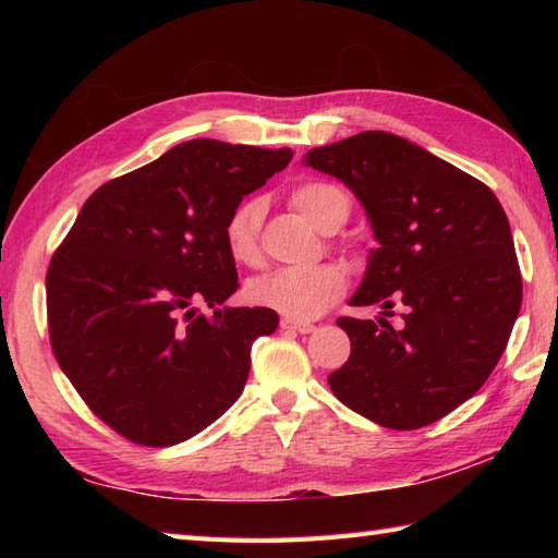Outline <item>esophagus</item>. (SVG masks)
Here are the masks:
<instances>
[{"label": "esophagus", "mask_w": 558, "mask_h": 558, "mask_svg": "<svg viewBox=\"0 0 558 558\" xmlns=\"http://www.w3.org/2000/svg\"><path fill=\"white\" fill-rule=\"evenodd\" d=\"M280 328L288 330V333H312L316 328L314 324H306V322H294V318H280Z\"/></svg>", "instance_id": "esophagus-1"}]
</instances>
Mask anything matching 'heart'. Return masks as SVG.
Masks as SVG:
<instances>
[{
    "label": "heart",
    "instance_id": "obj_1",
    "mask_svg": "<svg viewBox=\"0 0 558 558\" xmlns=\"http://www.w3.org/2000/svg\"><path fill=\"white\" fill-rule=\"evenodd\" d=\"M290 204L322 232L338 230L348 220L350 198L342 189L326 182H304L292 189ZM264 204L256 198L242 201L225 222V246L240 264L258 260V230ZM348 288L345 270L336 264L312 268H280L266 272L248 286V298L256 306L278 312L294 322H310L336 304Z\"/></svg>",
    "mask_w": 558,
    "mask_h": 558
}]
</instances>
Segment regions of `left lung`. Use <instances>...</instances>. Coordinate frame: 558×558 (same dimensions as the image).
<instances>
[{"mask_svg":"<svg viewBox=\"0 0 558 558\" xmlns=\"http://www.w3.org/2000/svg\"><path fill=\"white\" fill-rule=\"evenodd\" d=\"M306 168L345 184L374 230L336 398L388 429H420L472 398L501 360L523 302L511 225L487 184L412 141L362 132L312 148ZM403 322L387 324L392 306Z\"/></svg>","mask_w":558,"mask_h":558,"instance_id":"left-lung-1","label":"left lung"}]
</instances>
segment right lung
Instances as JSON below:
<instances>
[{
	"instance_id": "add662e5",
	"label": "right lung",
	"mask_w": 558,
	"mask_h": 558,
	"mask_svg": "<svg viewBox=\"0 0 558 558\" xmlns=\"http://www.w3.org/2000/svg\"><path fill=\"white\" fill-rule=\"evenodd\" d=\"M292 156L184 141L102 184L54 252V357L86 405L129 441H186L242 396L252 342L278 328V314L222 304L240 288L222 230Z\"/></svg>"
}]
</instances>
